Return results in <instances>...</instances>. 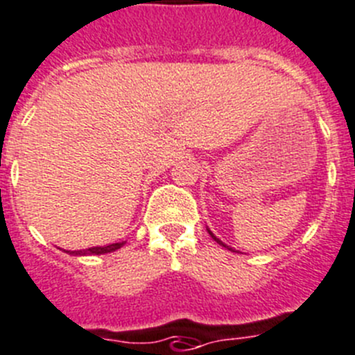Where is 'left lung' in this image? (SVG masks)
Wrapping results in <instances>:
<instances>
[{"label": "left lung", "instance_id": "8db88e82", "mask_svg": "<svg viewBox=\"0 0 355 355\" xmlns=\"http://www.w3.org/2000/svg\"><path fill=\"white\" fill-rule=\"evenodd\" d=\"M208 233H210V236H211V238H214V240H215V241H217V243H218V245H223V247H224V248H230V247H227V245H226V243H223V241L218 240V238H217V236H215V234H214V233H211V231H210V230H208ZM230 250H233V248H230ZM233 252H234V250H233Z\"/></svg>", "mask_w": 355, "mask_h": 355}]
</instances>
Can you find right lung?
I'll return each mask as SVG.
<instances>
[{
    "instance_id": "add662e5",
    "label": "right lung",
    "mask_w": 355,
    "mask_h": 355,
    "mask_svg": "<svg viewBox=\"0 0 355 355\" xmlns=\"http://www.w3.org/2000/svg\"><path fill=\"white\" fill-rule=\"evenodd\" d=\"M124 245V241L121 243H112V245H105V247H91V248H85V250H75V252H69L71 256H99V254H108V252H114L117 248H121Z\"/></svg>"
}]
</instances>
